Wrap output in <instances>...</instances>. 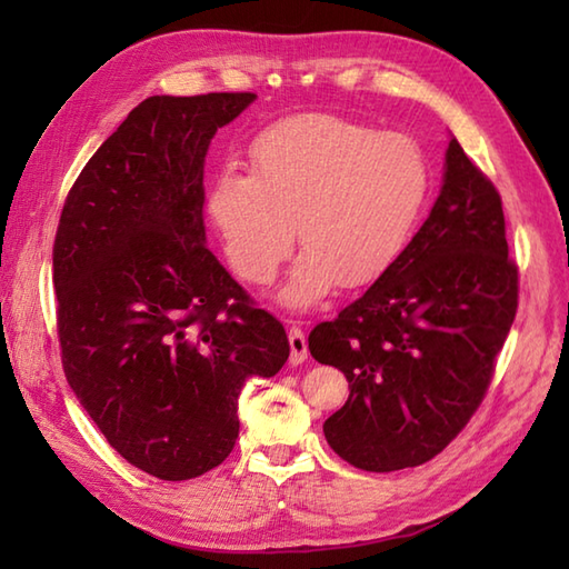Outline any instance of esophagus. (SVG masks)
I'll use <instances>...</instances> for the list:
<instances>
[{
    "label": "esophagus",
    "instance_id": "34e87169",
    "mask_svg": "<svg viewBox=\"0 0 569 569\" xmlns=\"http://www.w3.org/2000/svg\"><path fill=\"white\" fill-rule=\"evenodd\" d=\"M288 342H291V365L293 367L303 365V361L308 359V340H306L303 330L293 325V328L288 330Z\"/></svg>",
    "mask_w": 569,
    "mask_h": 569
}]
</instances>
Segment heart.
Returning a JSON list of instances; mask_svg holds the SVG:
<instances>
[{"label": "heart", "instance_id": "1", "mask_svg": "<svg viewBox=\"0 0 569 569\" xmlns=\"http://www.w3.org/2000/svg\"><path fill=\"white\" fill-rule=\"evenodd\" d=\"M251 176L217 173L208 214L241 281L266 286L303 247L283 300L306 308L335 283L377 281L403 251L428 196L416 141L352 119L303 114L253 139ZM297 227L293 228L292 224Z\"/></svg>", "mask_w": 569, "mask_h": 569}]
</instances>
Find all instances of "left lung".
<instances>
[{
	"label": "left lung",
	"mask_w": 569,
	"mask_h": 569,
	"mask_svg": "<svg viewBox=\"0 0 569 569\" xmlns=\"http://www.w3.org/2000/svg\"><path fill=\"white\" fill-rule=\"evenodd\" d=\"M518 310L501 196L457 139L430 217L369 291L308 337L349 381L325 438L367 471L418 467L477 413Z\"/></svg>",
	"instance_id": "obj_1"
}]
</instances>
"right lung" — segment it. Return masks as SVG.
Instances as JSON below:
<instances>
[{
    "label": "right lung",
    "instance_id": "1",
    "mask_svg": "<svg viewBox=\"0 0 569 569\" xmlns=\"http://www.w3.org/2000/svg\"><path fill=\"white\" fill-rule=\"evenodd\" d=\"M253 92L143 100L72 183L53 241L70 389L129 465L166 481L222 465L249 377L291 347L204 247L202 163Z\"/></svg>",
    "mask_w": 569,
    "mask_h": 569
}]
</instances>
